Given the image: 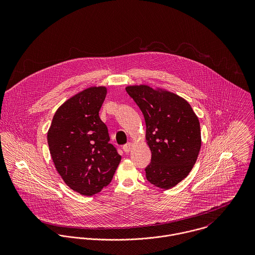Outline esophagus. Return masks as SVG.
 Masks as SVG:
<instances>
[{
    "label": "esophagus",
    "instance_id": "esophagus-1",
    "mask_svg": "<svg viewBox=\"0 0 255 255\" xmlns=\"http://www.w3.org/2000/svg\"><path fill=\"white\" fill-rule=\"evenodd\" d=\"M131 143L130 142H128V143H127V144H125V145L123 146V149H124V151L126 152V153H128L129 151H130V148H131Z\"/></svg>",
    "mask_w": 255,
    "mask_h": 255
}]
</instances>
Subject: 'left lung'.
I'll use <instances>...</instances> for the list:
<instances>
[{"instance_id":"1","label":"left lung","mask_w":255,"mask_h":255,"mask_svg":"<svg viewBox=\"0 0 255 255\" xmlns=\"http://www.w3.org/2000/svg\"><path fill=\"white\" fill-rule=\"evenodd\" d=\"M128 94L141 110L151 163L146 179L169 189L187 177L201 147L200 125L187 101L165 89L148 85L127 86Z\"/></svg>"}]
</instances>
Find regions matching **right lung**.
<instances>
[{"instance_id":"obj_1","label":"right lung","mask_w":255,"mask_h":255,"mask_svg":"<svg viewBox=\"0 0 255 255\" xmlns=\"http://www.w3.org/2000/svg\"><path fill=\"white\" fill-rule=\"evenodd\" d=\"M107 88L93 86L68 99L54 115L47 133L55 167L73 190L91 196L109 184L121 155L109 143L99 111Z\"/></svg>"}]
</instances>
